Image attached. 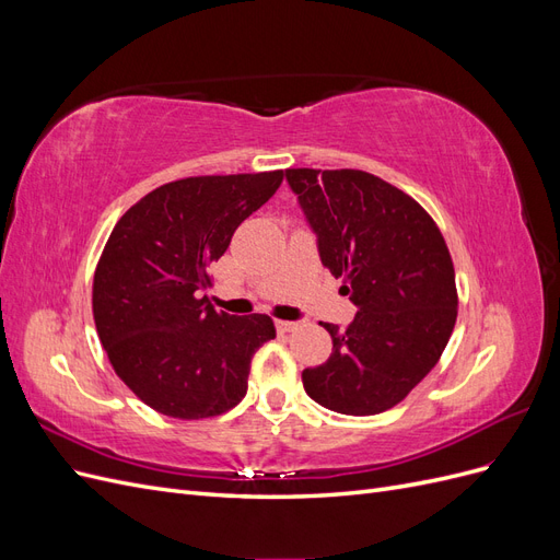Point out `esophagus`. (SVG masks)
Returning a JSON list of instances; mask_svg holds the SVG:
<instances>
[{"label":"esophagus","instance_id":"obj_1","mask_svg":"<svg viewBox=\"0 0 560 560\" xmlns=\"http://www.w3.org/2000/svg\"><path fill=\"white\" fill-rule=\"evenodd\" d=\"M276 329H278L280 334L294 331V329H296V322H292V319H276Z\"/></svg>","mask_w":560,"mask_h":560}]
</instances>
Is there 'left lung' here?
Instances as JSON below:
<instances>
[{
  "mask_svg": "<svg viewBox=\"0 0 560 560\" xmlns=\"http://www.w3.org/2000/svg\"><path fill=\"white\" fill-rule=\"evenodd\" d=\"M284 177L322 266L343 278L341 290L358 306L348 329L325 325L331 354L303 369V389L343 416L393 409L430 374L455 327V270L444 235L411 196L376 175L296 167Z\"/></svg>",
  "mask_w": 560,
  "mask_h": 560,
  "instance_id": "8db88e82",
  "label": "left lung"
}]
</instances>
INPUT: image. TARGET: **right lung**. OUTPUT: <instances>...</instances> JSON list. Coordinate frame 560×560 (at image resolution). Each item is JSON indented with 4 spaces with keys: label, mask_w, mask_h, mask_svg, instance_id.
<instances>
[{
    "label": "right lung",
    "mask_w": 560,
    "mask_h": 560,
    "mask_svg": "<svg viewBox=\"0 0 560 560\" xmlns=\"http://www.w3.org/2000/svg\"><path fill=\"white\" fill-rule=\"evenodd\" d=\"M284 173L186 177L118 219L93 280V317L109 362L151 409L219 416L247 393L249 362L276 338L268 315L217 313L208 268Z\"/></svg>",
    "instance_id": "add662e5"
}]
</instances>
